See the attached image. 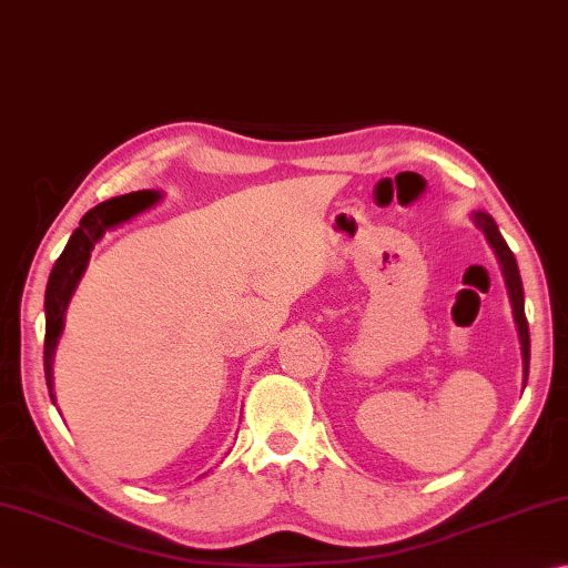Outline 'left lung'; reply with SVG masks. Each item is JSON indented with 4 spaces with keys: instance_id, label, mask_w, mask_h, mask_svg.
<instances>
[{
    "instance_id": "left-lung-1",
    "label": "left lung",
    "mask_w": 568,
    "mask_h": 568,
    "mask_svg": "<svg viewBox=\"0 0 568 568\" xmlns=\"http://www.w3.org/2000/svg\"><path fill=\"white\" fill-rule=\"evenodd\" d=\"M471 222L481 229L486 242L491 244L496 258L501 264V274L506 282V292H509V302H511V314L516 322V332H519V342H521V359H524V386H526V376H529V324H526V314H524V286H521V274L519 266H516V258L511 254L509 244L504 242V236L499 232V226L491 219V214L486 212H471Z\"/></svg>"
}]
</instances>
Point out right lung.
<instances>
[{"mask_svg":"<svg viewBox=\"0 0 568 568\" xmlns=\"http://www.w3.org/2000/svg\"><path fill=\"white\" fill-rule=\"evenodd\" d=\"M162 202V192L156 189H142V192H132L124 196H114L104 204H97L94 209L82 216V222L69 236L62 256L49 274L47 294H44V316H47V334H44V376L49 386V396L54 399V352L59 344V336L64 332V314L67 306L72 302V294L77 292L79 282L87 272L89 256H92L94 244L102 239L109 229L122 226L129 219L146 212L154 204Z\"/></svg>","mask_w":568,"mask_h":568,"instance_id":"add662e5","label":"right lung"}]
</instances>
